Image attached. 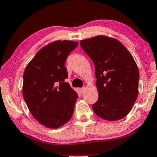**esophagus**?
<instances>
[{
    "label": "esophagus",
    "mask_w": 157,
    "mask_h": 157,
    "mask_svg": "<svg viewBox=\"0 0 157 157\" xmlns=\"http://www.w3.org/2000/svg\"><path fill=\"white\" fill-rule=\"evenodd\" d=\"M85 89H86V87H82V88L80 89V91H81V94H82V93H84V92H85Z\"/></svg>",
    "instance_id": "1"
}]
</instances>
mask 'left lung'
<instances>
[{
  "label": "left lung",
  "instance_id": "1",
  "mask_svg": "<svg viewBox=\"0 0 157 157\" xmlns=\"http://www.w3.org/2000/svg\"><path fill=\"white\" fill-rule=\"evenodd\" d=\"M80 45L95 66L98 100L94 112L108 121L124 117L138 96L140 72L132 56L117 40L105 35L81 40Z\"/></svg>",
  "mask_w": 157,
  "mask_h": 157
}]
</instances>
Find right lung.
<instances>
[{
  "instance_id": "add662e5",
  "label": "right lung",
  "mask_w": 157,
  "mask_h": 157,
  "mask_svg": "<svg viewBox=\"0 0 157 157\" xmlns=\"http://www.w3.org/2000/svg\"><path fill=\"white\" fill-rule=\"evenodd\" d=\"M78 44L68 40L48 44L37 52L24 72V100L33 116L48 128H59L74 113L78 94L65 82L67 71L64 66Z\"/></svg>"
}]
</instances>
